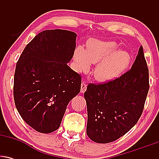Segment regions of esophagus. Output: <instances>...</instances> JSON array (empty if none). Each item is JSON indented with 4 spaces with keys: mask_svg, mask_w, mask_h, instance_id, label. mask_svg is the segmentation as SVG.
<instances>
[{
    "mask_svg": "<svg viewBox=\"0 0 159 159\" xmlns=\"http://www.w3.org/2000/svg\"><path fill=\"white\" fill-rule=\"evenodd\" d=\"M86 90H87V83H86V81H83L81 83V93H84Z\"/></svg>",
    "mask_w": 159,
    "mask_h": 159,
    "instance_id": "1",
    "label": "esophagus"
}]
</instances>
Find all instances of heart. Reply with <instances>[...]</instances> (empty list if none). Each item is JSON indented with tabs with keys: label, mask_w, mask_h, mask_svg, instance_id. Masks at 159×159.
Returning a JSON list of instances; mask_svg holds the SVG:
<instances>
[{
	"label": "heart",
	"mask_w": 159,
	"mask_h": 159,
	"mask_svg": "<svg viewBox=\"0 0 159 159\" xmlns=\"http://www.w3.org/2000/svg\"><path fill=\"white\" fill-rule=\"evenodd\" d=\"M115 42L93 40L88 43L87 51L78 48L75 52V61L78 71H87L90 63H99L93 71L94 77L99 81H108L120 75L130 63V56L126 52L116 51Z\"/></svg>",
	"instance_id": "b5f03b06"
}]
</instances>
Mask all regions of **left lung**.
Segmentation results:
<instances>
[{"instance_id": "8db88e82", "label": "left lung", "mask_w": 159, "mask_h": 159, "mask_svg": "<svg viewBox=\"0 0 159 159\" xmlns=\"http://www.w3.org/2000/svg\"><path fill=\"white\" fill-rule=\"evenodd\" d=\"M149 88V69L140 46L132 68L120 77L87 85V136L107 143L126 134L141 116Z\"/></svg>"}]
</instances>
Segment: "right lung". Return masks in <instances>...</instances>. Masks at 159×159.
I'll return each instance as SVG.
<instances>
[{
    "label": "right lung",
    "mask_w": 159,
    "mask_h": 159,
    "mask_svg": "<svg viewBox=\"0 0 159 159\" xmlns=\"http://www.w3.org/2000/svg\"><path fill=\"white\" fill-rule=\"evenodd\" d=\"M76 34L43 30L26 45L16 63L13 96L19 114L33 129L51 133L80 93L81 76L67 63L75 49Z\"/></svg>",
    "instance_id": "obj_1"
}]
</instances>
